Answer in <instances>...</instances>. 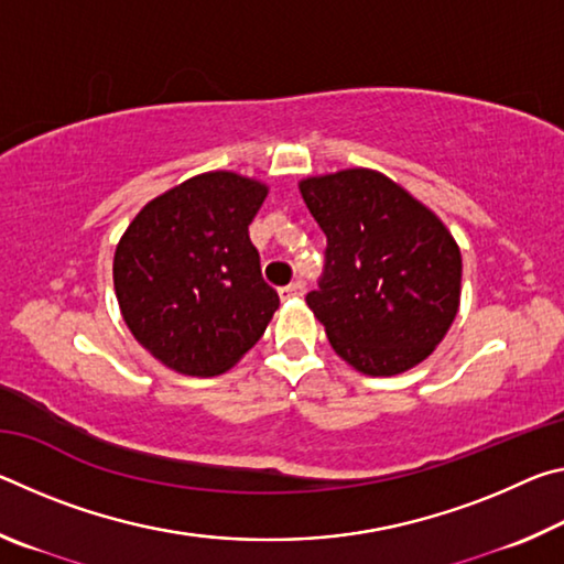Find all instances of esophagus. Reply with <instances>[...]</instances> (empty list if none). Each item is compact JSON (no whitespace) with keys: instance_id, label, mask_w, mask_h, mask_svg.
I'll return each instance as SVG.
<instances>
[{"instance_id":"esophagus-1","label":"esophagus","mask_w":564,"mask_h":564,"mask_svg":"<svg viewBox=\"0 0 564 564\" xmlns=\"http://www.w3.org/2000/svg\"><path fill=\"white\" fill-rule=\"evenodd\" d=\"M305 291V283L303 281H293L289 285H283V289L279 291L283 301H291V299H299V295H303Z\"/></svg>"}]
</instances>
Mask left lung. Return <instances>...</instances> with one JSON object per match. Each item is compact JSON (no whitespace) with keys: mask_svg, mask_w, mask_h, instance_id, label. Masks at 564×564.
Returning a JSON list of instances; mask_svg holds the SVG:
<instances>
[{"mask_svg":"<svg viewBox=\"0 0 564 564\" xmlns=\"http://www.w3.org/2000/svg\"><path fill=\"white\" fill-rule=\"evenodd\" d=\"M326 234L318 289L305 303L333 350L366 376L417 366L445 338L460 303V248L431 208L368 169L301 181Z\"/></svg>","mask_w":564,"mask_h":564,"instance_id":"8db88e82","label":"left lung"}]
</instances>
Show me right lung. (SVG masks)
Wrapping results in <instances>:
<instances>
[{
    "label": "right lung",
    "mask_w": 564,
    "mask_h": 564,
    "mask_svg": "<svg viewBox=\"0 0 564 564\" xmlns=\"http://www.w3.org/2000/svg\"><path fill=\"white\" fill-rule=\"evenodd\" d=\"M269 188L231 171L184 181L141 208L113 256V289L141 346L184 376H218L279 308L248 224Z\"/></svg>",
    "instance_id": "add662e5"
}]
</instances>
